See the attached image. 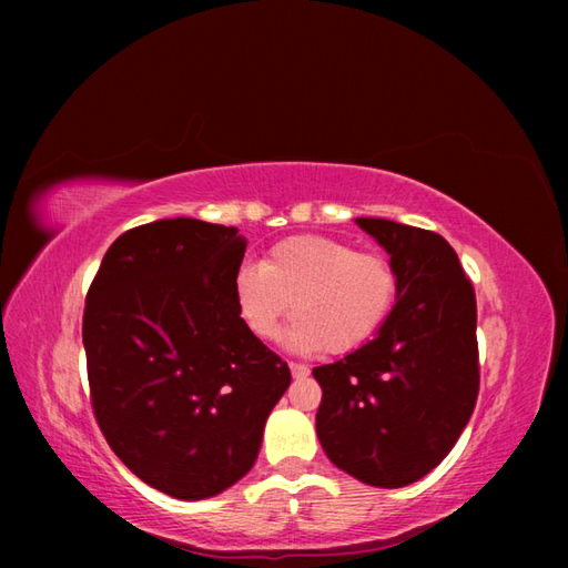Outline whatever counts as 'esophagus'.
<instances>
[{"label": "esophagus", "instance_id": "34e87169", "mask_svg": "<svg viewBox=\"0 0 568 568\" xmlns=\"http://www.w3.org/2000/svg\"><path fill=\"white\" fill-rule=\"evenodd\" d=\"M291 373H293V378H307L310 376V366L295 364V361H291Z\"/></svg>", "mask_w": 568, "mask_h": 568}]
</instances>
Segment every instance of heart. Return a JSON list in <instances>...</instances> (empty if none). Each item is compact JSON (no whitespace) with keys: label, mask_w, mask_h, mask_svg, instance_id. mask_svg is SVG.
I'll return each instance as SVG.
<instances>
[{"label":"heart","mask_w":568,"mask_h":568,"mask_svg":"<svg viewBox=\"0 0 568 568\" xmlns=\"http://www.w3.org/2000/svg\"><path fill=\"white\" fill-rule=\"evenodd\" d=\"M397 287L395 265L383 253L305 234L275 244L261 268L244 265L234 277V303L248 332L263 342L275 339L295 312V348L346 354L390 317Z\"/></svg>","instance_id":"obj_1"}]
</instances>
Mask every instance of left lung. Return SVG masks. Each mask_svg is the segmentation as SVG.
I'll return each mask as SVG.
<instances>
[{
    "label": "left lung",
    "mask_w": 568,
    "mask_h": 568,
    "mask_svg": "<svg viewBox=\"0 0 568 568\" xmlns=\"http://www.w3.org/2000/svg\"><path fill=\"white\" fill-rule=\"evenodd\" d=\"M356 224L390 253L400 287L376 339L312 368L317 437L346 474L403 488L442 464L476 407V293L444 236L390 220Z\"/></svg>",
    "instance_id": "obj_1"
}]
</instances>
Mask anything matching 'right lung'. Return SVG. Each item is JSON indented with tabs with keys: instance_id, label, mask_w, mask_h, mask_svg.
<instances>
[{
	"instance_id": "right-lung-1",
	"label": "right lung",
	"mask_w": 568,
	"mask_h": 568,
	"mask_svg": "<svg viewBox=\"0 0 568 568\" xmlns=\"http://www.w3.org/2000/svg\"><path fill=\"white\" fill-rule=\"evenodd\" d=\"M246 239L236 226L159 220L106 248L84 297L94 419L151 488L202 500L256 462L291 368L234 303Z\"/></svg>"
}]
</instances>
